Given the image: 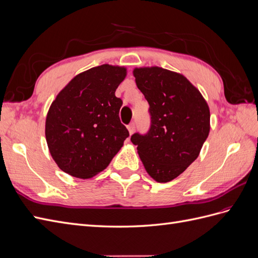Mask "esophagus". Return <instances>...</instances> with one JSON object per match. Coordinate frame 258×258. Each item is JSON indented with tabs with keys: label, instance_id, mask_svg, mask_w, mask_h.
<instances>
[{
	"label": "esophagus",
	"instance_id": "esophagus-1",
	"mask_svg": "<svg viewBox=\"0 0 258 258\" xmlns=\"http://www.w3.org/2000/svg\"><path fill=\"white\" fill-rule=\"evenodd\" d=\"M135 129H136V124H135V122H131L130 124H128V131H129V134L130 135H132L135 132Z\"/></svg>",
	"mask_w": 258,
	"mask_h": 258
}]
</instances>
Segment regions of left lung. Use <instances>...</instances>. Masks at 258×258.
<instances>
[{
	"mask_svg": "<svg viewBox=\"0 0 258 258\" xmlns=\"http://www.w3.org/2000/svg\"><path fill=\"white\" fill-rule=\"evenodd\" d=\"M138 88L147 100L151 126L137 132L144 168L156 182L167 183L197 159L210 132V110L199 90L183 75L152 67L135 69Z\"/></svg>",
	"mask_w": 258,
	"mask_h": 258,
	"instance_id": "obj_1",
	"label": "left lung"
}]
</instances>
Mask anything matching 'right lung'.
Here are the masks:
<instances>
[{"mask_svg":"<svg viewBox=\"0 0 258 258\" xmlns=\"http://www.w3.org/2000/svg\"><path fill=\"white\" fill-rule=\"evenodd\" d=\"M124 77V68H92L76 75L51 103L46 141L51 157L66 173L80 178L98 174L129 137L118 115L122 101L115 96Z\"/></svg>","mask_w":258,"mask_h":258,"instance_id":"obj_1","label":"right lung"}]
</instances>
